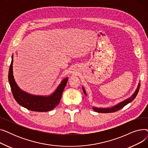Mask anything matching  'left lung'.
Returning <instances> with one entry per match:
<instances>
[{
  "label": "left lung",
  "instance_id": "1",
  "mask_svg": "<svg viewBox=\"0 0 148 148\" xmlns=\"http://www.w3.org/2000/svg\"><path fill=\"white\" fill-rule=\"evenodd\" d=\"M140 83H138V86L137 89L136 90L135 92L133 94L131 97L127 98V99L121 102L120 103L116 104V106H114L112 107H109V108H98V107H93V110L94 111L98 112V113H113V112H115L116 111H118L120 109H121L122 108H123L124 106H125L126 105H127L128 103H131V101L134 99V98H136V97L137 96L139 89H140ZM83 90L85 95H86V92L85 91V89L84 88V87H83Z\"/></svg>",
  "mask_w": 148,
  "mask_h": 148
}]
</instances>
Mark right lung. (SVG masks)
<instances>
[{
    "mask_svg": "<svg viewBox=\"0 0 148 148\" xmlns=\"http://www.w3.org/2000/svg\"><path fill=\"white\" fill-rule=\"evenodd\" d=\"M13 55L10 66L8 80L12 90L13 97L20 106L27 109L40 112L50 111L55 108L59 103L62 92L68 82V77L62 81L58 88L53 94L49 96H40L28 94L22 90L15 82L13 75Z\"/></svg>",
    "mask_w": 148,
    "mask_h": 148,
    "instance_id": "1",
    "label": "right lung"
}]
</instances>
